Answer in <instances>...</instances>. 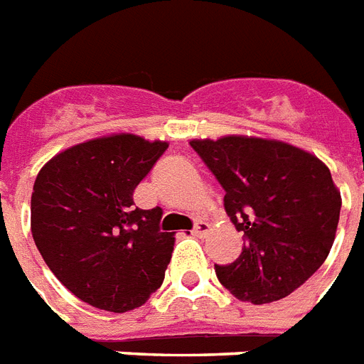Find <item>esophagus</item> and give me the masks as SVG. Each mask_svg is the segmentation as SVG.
I'll list each match as a JSON object with an SVG mask.
<instances>
[{
    "label": "esophagus",
    "instance_id": "34e87169",
    "mask_svg": "<svg viewBox=\"0 0 364 364\" xmlns=\"http://www.w3.org/2000/svg\"><path fill=\"white\" fill-rule=\"evenodd\" d=\"M208 230H210V225L206 223V221H203V219H199V221H197L193 227L195 236H204V234L208 232Z\"/></svg>",
    "mask_w": 364,
    "mask_h": 364
}]
</instances>
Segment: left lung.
<instances>
[{
    "instance_id": "8db88e82",
    "label": "left lung",
    "mask_w": 364,
    "mask_h": 364,
    "mask_svg": "<svg viewBox=\"0 0 364 364\" xmlns=\"http://www.w3.org/2000/svg\"><path fill=\"white\" fill-rule=\"evenodd\" d=\"M191 149L225 189V210L243 249L215 264L219 283L255 305L283 299L314 275L331 251L341 191L316 156L281 141L229 135Z\"/></svg>"
}]
</instances>
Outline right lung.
<instances>
[{"mask_svg": "<svg viewBox=\"0 0 364 364\" xmlns=\"http://www.w3.org/2000/svg\"><path fill=\"white\" fill-rule=\"evenodd\" d=\"M167 143L132 134L67 149L38 173L31 232L44 262L81 301L109 312L141 307L161 287L175 234L164 210H141L134 189Z\"/></svg>", "mask_w": 364, "mask_h": 364, "instance_id": "obj_1", "label": "right lung"}]
</instances>
